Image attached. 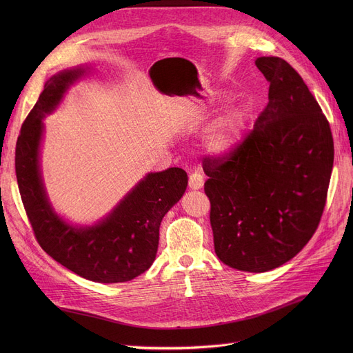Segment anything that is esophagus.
<instances>
[{"mask_svg":"<svg viewBox=\"0 0 353 353\" xmlns=\"http://www.w3.org/2000/svg\"><path fill=\"white\" fill-rule=\"evenodd\" d=\"M203 184H205V180H203V174L201 173H192L189 177V188L193 190H199L203 188Z\"/></svg>","mask_w":353,"mask_h":353,"instance_id":"1","label":"esophagus"}]
</instances>
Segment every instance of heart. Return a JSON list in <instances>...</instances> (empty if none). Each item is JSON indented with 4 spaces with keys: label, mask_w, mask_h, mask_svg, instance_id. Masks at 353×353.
Here are the masks:
<instances>
[{
    "label": "heart",
    "mask_w": 353,
    "mask_h": 353,
    "mask_svg": "<svg viewBox=\"0 0 353 353\" xmlns=\"http://www.w3.org/2000/svg\"><path fill=\"white\" fill-rule=\"evenodd\" d=\"M243 128V114L242 111H233L230 113L219 128L214 132L210 140V147L214 152L223 153L230 150L232 147L236 145V143L240 140Z\"/></svg>",
    "instance_id": "1"
}]
</instances>
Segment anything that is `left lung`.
I'll return each instance as SVG.
<instances>
[{"instance_id":"left-lung-1","label":"left lung","mask_w":353,"mask_h":353,"mask_svg":"<svg viewBox=\"0 0 353 353\" xmlns=\"http://www.w3.org/2000/svg\"><path fill=\"white\" fill-rule=\"evenodd\" d=\"M269 103L245 139L203 159L214 250L225 265L268 272L298 254L316 232L333 167L326 116L279 57H259Z\"/></svg>"}]
</instances>
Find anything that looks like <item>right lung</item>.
Here are the masks:
<instances>
[{
	"instance_id": "add662e5",
	"label": "right lung",
	"mask_w": 353,
	"mask_h": 353,
	"mask_svg": "<svg viewBox=\"0 0 353 353\" xmlns=\"http://www.w3.org/2000/svg\"><path fill=\"white\" fill-rule=\"evenodd\" d=\"M81 68L51 77L23 123L15 147V174L23 205L41 249L68 270L99 283L128 282L152 266L164 214L188 188V173L170 167L141 180L101 223L74 228L55 214L40 176L43 117L57 105Z\"/></svg>"
}]
</instances>
